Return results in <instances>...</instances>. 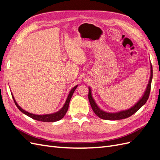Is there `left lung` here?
<instances>
[{"instance_id": "obj_1", "label": "left lung", "mask_w": 160, "mask_h": 160, "mask_svg": "<svg viewBox=\"0 0 160 160\" xmlns=\"http://www.w3.org/2000/svg\"><path fill=\"white\" fill-rule=\"evenodd\" d=\"M150 66H151V74H150L149 83L146 91L144 92V94L142 97V98L138 101L137 103H135L132 108H131L127 110L121 111H119V112H116V113H108V112H106V111H103L102 109H101L98 107V105L95 103L93 97H92L91 90V88L89 87L88 98H89V101L92 108V109H93V111H94V113L98 115L99 118L106 119V120L123 119L128 118L130 117V116H132L135 113H136L137 111L146 103V101L149 98L150 90H151L152 80L153 77V69H152V63H150Z\"/></svg>"}]
</instances>
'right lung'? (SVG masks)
<instances>
[{"label": "right lung", "mask_w": 160, "mask_h": 160, "mask_svg": "<svg viewBox=\"0 0 160 160\" xmlns=\"http://www.w3.org/2000/svg\"><path fill=\"white\" fill-rule=\"evenodd\" d=\"M77 88V85L75 86L73 88H72L68 95V97H67V100L65 101V103L59 111H57V112L54 113H51V114H46V115H35V114H32L31 113H28L27 111H25L23 109H22L20 106L18 105V103L16 102L15 99H14V97L12 94V97L13 98V100L15 103V105H17V107L18 108V109L20 110L21 112H22L24 114H25L26 115L28 116L32 119H34L37 121H40V122H57L60 119H61L62 118L64 117L65 115L66 114L67 110H68L69 108V102L70 100L72 98V94H73L75 90L76 89V88Z\"/></svg>", "instance_id": "obj_1"}]
</instances>
